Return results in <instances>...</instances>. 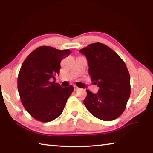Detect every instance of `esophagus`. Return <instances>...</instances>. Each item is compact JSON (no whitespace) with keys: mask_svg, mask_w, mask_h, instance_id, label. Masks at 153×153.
<instances>
[{"mask_svg":"<svg viewBox=\"0 0 153 153\" xmlns=\"http://www.w3.org/2000/svg\"><path fill=\"white\" fill-rule=\"evenodd\" d=\"M74 91H78V90L79 89V88H78V87H77L76 86H74Z\"/></svg>","mask_w":153,"mask_h":153,"instance_id":"34e87169","label":"esophagus"}]
</instances>
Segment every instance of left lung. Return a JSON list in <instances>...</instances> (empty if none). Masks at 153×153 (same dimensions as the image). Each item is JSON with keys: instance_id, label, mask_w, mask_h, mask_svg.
<instances>
[{"instance_id": "1", "label": "left lung", "mask_w": 153, "mask_h": 153, "mask_svg": "<svg viewBox=\"0 0 153 153\" xmlns=\"http://www.w3.org/2000/svg\"><path fill=\"white\" fill-rule=\"evenodd\" d=\"M79 52L86 57L92 82L99 87L97 94L87 90L84 104L99 119H116L124 111L130 97V76L125 62L101 43L90 44Z\"/></svg>"}]
</instances>
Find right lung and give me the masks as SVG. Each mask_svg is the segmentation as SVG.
<instances>
[{
    "mask_svg": "<svg viewBox=\"0 0 153 153\" xmlns=\"http://www.w3.org/2000/svg\"><path fill=\"white\" fill-rule=\"evenodd\" d=\"M71 53L50 46L33 51L22 65L18 77V89L26 110L36 120L50 122L61 114L74 87L60 86L51 82L59 74L60 62Z\"/></svg>",
    "mask_w": 153,
    "mask_h": 153,
    "instance_id": "1",
    "label": "right lung"
}]
</instances>
